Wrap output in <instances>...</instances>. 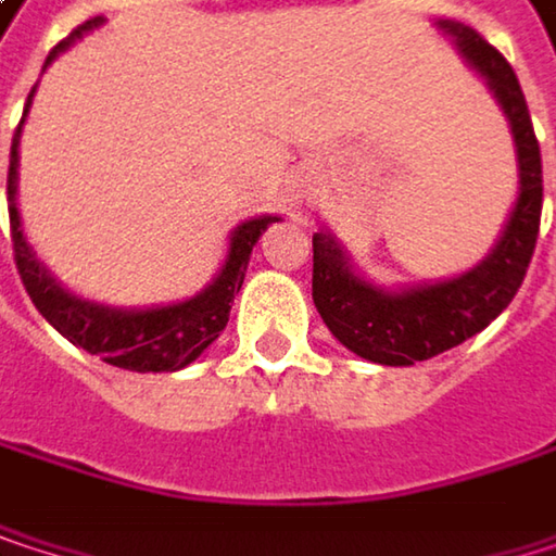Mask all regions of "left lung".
I'll list each match as a JSON object with an SVG mask.
<instances>
[{"mask_svg":"<svg viewBox=\"0 0 556 556\" xmlns=\"http://www.w3.org/2000/svg\"><path fill=\"white\" fill-rule=\"evenodd\" d=\"M438 28L457 41V51L500 99L518 151V199L486 261L460 277L399 292L354 274L348 251L328 231L312 235V299L318 315L348 351L383 367H412L480 334L515 299L541 228V148L515 70L470 25L444 18Z\"/></svg>","mask_w":556,"mask_h":556,"instance_id":"8db88e82","label":"left lung"}]
</instances>
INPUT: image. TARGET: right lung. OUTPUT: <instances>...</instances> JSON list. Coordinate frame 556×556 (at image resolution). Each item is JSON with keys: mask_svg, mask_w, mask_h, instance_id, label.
<instances>
[{"mask_svg": "<svg viewBox=\"0 0 556 556\" xmlns=\"http://www.w3.org/2000/svg\"><path fill=\"white\" fill-rule=\"evenodd\" d=\"M102 22L105 18L96 15V18L83 22L79 28H73L48 54L45 66L60 51H66L76 38L99 28ZM31 96H35V89H31ZM31 96L25 102V115H28ZM25 115H22L18 128H15L12 154H9V225H12L15 267H18V277L25 282L35 308L54 325L70 344H76V348H83L89 354H99L112 367L135 370V374H173V370H182L228 325V312H231V302H235V295H238V289L244 282L251 251H254L257 238L267 231V225L279 222V218L277 215H261V218L241 222L231 231V248H228V257H225V267L218 270V277L212 279L199 295H192L186 302H173V305H161V308H112V305L79 299L48 274V267L35 257V251L28 248L25 231H22L15 192H18V138H22Z\"/></svg>", "mask_w": 556, "mask_h": 556, "instance_id": "1", "label": "right lung"}]
</instances>
